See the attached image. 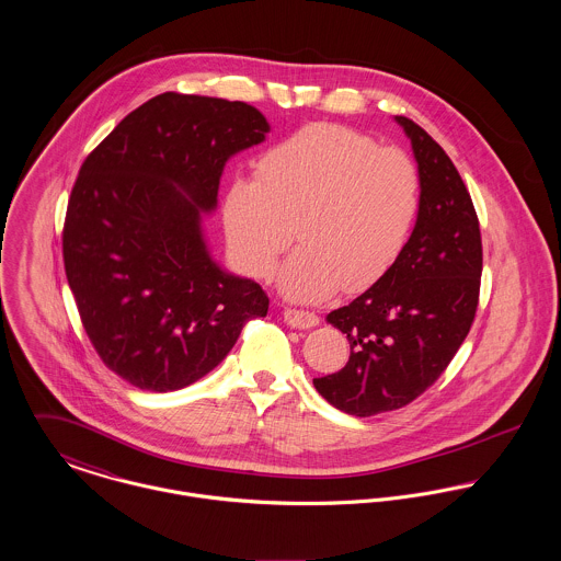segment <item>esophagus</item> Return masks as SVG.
Returning <instances> with one entry per match:
<instances>
[{
	"mask_svg": "<svg viewBox=\"0 0 561 561\" xmlns=\"http://www.w3.org/2000/svg\"><path fill=\"white\" fill-rule=\"evenodd\" d=\"M284 320L293 329H311L320 324V318L313 311H305V309H286Z\"/></svg>",
	"mask_w": 561,
	"mask_h": 561,
	"instance_id": "1",
	"label": "esophagus"
}]
</instances>
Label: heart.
Returning <instances> with one entry per match:
<instances>
[{
  "mask_svg": "<svg viewBox=\"0 0 561 561\" xmlns=\"http://www.w3.org/2000/svg\"><path fill=\"white\" fill-rule=\"evenodd\" d=\"M256 176H234L224 198L228 241L256 277L299 239L279 273L297 301L365 290L401 259L416 226L423 181L399 147L335 124L290 134L259 160Z\"/></svg>",
  "mask_w": 561,
  "mask_h": 561,
  "instance_id": "obj_1",
  "label": "heart"
}]
</instances>
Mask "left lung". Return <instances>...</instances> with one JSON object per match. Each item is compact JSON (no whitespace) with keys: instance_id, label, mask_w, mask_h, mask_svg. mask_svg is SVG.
<instances>
[{"instance_id":"1","label":"left lung","mask_w":561,"mask_h":561,"mask_svg":"<svg viewBox=\"0 0 561 561\" xmlns=\"http://www.w3.org/2000/svg\"><path fill=\"white\" fill-rule=\"evenodd\" d=\"M423 198L412 237L387 275L327 316L345 333L344 369L313 378L316 390L352 416L399 410L444 374L474 322L482 241L470 192L446 151L408 117Z\"/></svg>"}]
</instances>
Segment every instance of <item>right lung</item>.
<instances>
[{
  "mask_svg": "<svg viewBox=\"0 0 561 561\" xmlns=\"http://www.w3.org/2000/svg\"><path fill=\"white\" fill-rule=\"evenodd\" d=\"M266 131L245 102L167 91L87 156L64 221V266L89 342L131 387H190L248 320L266 316V293L226 273L201 228L228 158Z\"/></svg>",
  "mask_w": 561,
  "mask_h": 561,
  "instance_id": "add662e5",
  "label": "right lung"
}]
</instances>
